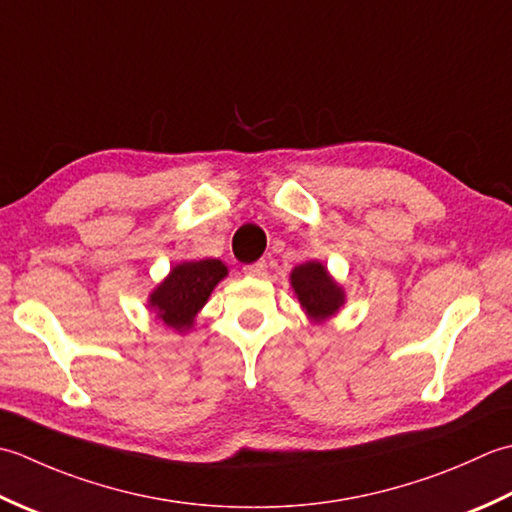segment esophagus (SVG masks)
<instances>
[{
	"label": "esophagus",
	"mask_w": 512,
	"mask_h": 512,
	"mask_svg": "<svg viewBox=\"0 0 512 512\" xmlns=\"http://www.w3.org/2000/svg\"><path fill=\"white\" fill-rule=\"evenodd\" d=\"M243 271H245L247 276H252V278H263L267 274V263H265V260H258V263L245 265Z\"/></svg>",
	"instance_id": "34e87169"
}]
</instances>
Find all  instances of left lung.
<instances>
[{
    "label": "left lung",
    "mask_w": 512,
    "mask_h": 512,
    "mask_svg": "<svg viewBox=\"0 0 512 512\" xmlns=\"http://www.w3.org/2000/svg\"><path fill=\"white\" fill-rule=\"evenodd\" d=\"M289 283L302 311L314 325H322L336 316L347 302V291L320 260H307V263L296 265L289 274Z\"/></svg>",
    "instance_id": "8db88e82"
}]
</instances>
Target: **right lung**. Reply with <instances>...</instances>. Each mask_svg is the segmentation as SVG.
<instances>
[{
  "mask_svg": "<svg viewBox=\"0 0 512 512\" xmlns=\"http://www.w3.org/2000/svg\"><path fill=\"white\" fill-rule=\"evenodd\" d=\"M229 274L227 265L218 258L181 260L172 265L170 274L156 285L148 296V309L156 320L176 333L194 327L198 311L210 300L214 287Z\"/></svg>",
  "mask_w": 512,
  "mask_h": 512,
  "instance_id": "right-lung-1",
  "label": "right lung"
}]
</instances>
